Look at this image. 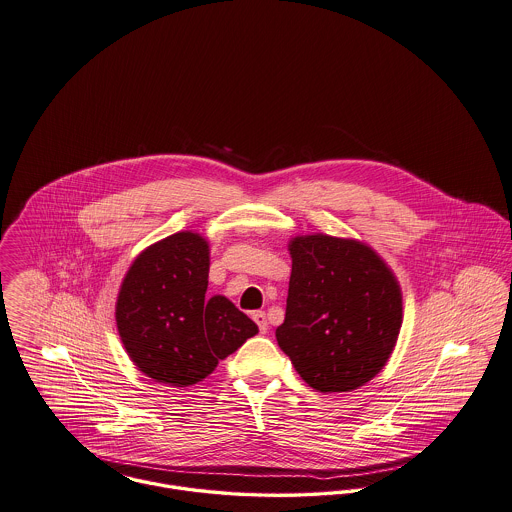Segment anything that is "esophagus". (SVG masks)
<instances>
[{
  "label": "esophagus",
  "mask_w": 512,
  "mask_h": 512,
  "mask_svg": "<svg viewBox=\"0 0 512 512\" xmlns=\"http://www.w3.org/2000/svg\"><path fill=\"white\" fill-rule=\"evenodd\" d=\"M252 318H254V322L258 324L260 332L266 334V332H268V318H266V312H264V310H256V312H252Z\"/></svg>",
  "instance_id": "1"
}]
</instances>
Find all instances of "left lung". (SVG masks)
I'll use <instances>...</instances> for the list:
<instances>
[{
  "mask_svg": "<svg viewBox=\"0 0 512 512\" xmlns=\"http://www.w3.org/2000/svg\"><path fill=\"white\" fill-rule=\"evenodd\" d=\"M283 353L310 388L353 392L388 363L400 336L402 289L369 244L322 233L289 240Z\"/></svg>",
  "mask_w": 512,
  "mask_h": 512,
  "instance_id": "left-lung-1",
  "label": "left lung"
}]
</instances>
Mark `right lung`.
Instances as JSON below:
<instances>
[{
    "label": "right lung",
    "mask_w": 512,
    "mask_h": 512,
    "mask_svg": "<svg viewBox=\"0 0 512 512\" xmlns=\"http://www.w3.org/2000/svg\"><path fill=\"white\" fill-rule=\"evenodd\" d=\"M209 242L180 231L137 254L116 299L128 357L155 382L186 388L211 375L258 326L227 297H205Z\"/></svg>",
    "instance_id": "1"
}]
</instances>
